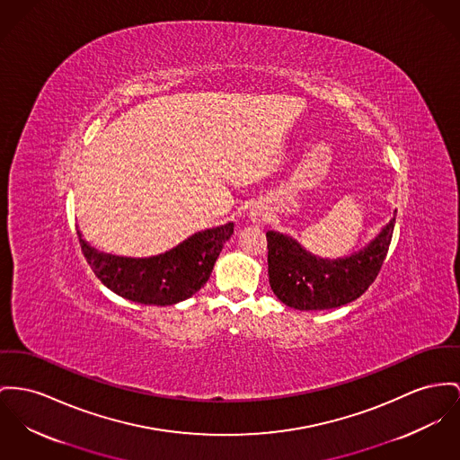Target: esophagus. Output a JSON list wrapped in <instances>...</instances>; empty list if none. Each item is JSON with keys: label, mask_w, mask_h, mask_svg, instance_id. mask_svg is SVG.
Instances as JSON below:
<instances>
[{"label": "esophagus", "mask_w": 460, "mask_h": 460, "mask_svg": "<svg viewBox=\"0 0 460 460\" xmlns=\"http://www.w3.org/2000/svg\"><path fill=\"white\" fill-rule=\"evenodd\" d=\"M249 217H251L252 223L260 225V223H267L269 221V213H267V209L263 206H254L251 209V213H249Z\"/></svg>", "instance_id": "obj_1"}]
</instances>
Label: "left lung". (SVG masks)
<instances>
[{"label": "left lung", "instance_id": "left-lung-1", "mask_svg": "<svg viewBox=\"0 0 460 460\" xmlns=\"http://www.w3.org/2000/svg\"><path fill=\"white\" fill-rule=\"evenodd\" d=\"M394 221L396 211L373 241L337 260L314 256L295 239L267 232L269 280L274 295L282 304L298 310H326L354 302L378 276L393 239Z\"/></svg>", "mask_w": 460, "mask_h": 460}]
</instances>
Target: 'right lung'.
Listing matches in <instances>:
<instances>
[{"label": "right lung", "mask_w": 460, "mask_h": 460, "mask_svg": "<svg viewBox=\"0 0 460 460\" xmlns=\"http://www.w3.org/2000/svg\"><path fill=\"white\" fill-rule=\"evenodd\" d=\"M234 223L188 237L152 258H123L101 252L78 232L82 252L95 277L123 298L145 305H174L195 295L211 276Z\"/></svg>", "instance_id": "obj_1"}]
</instances>
